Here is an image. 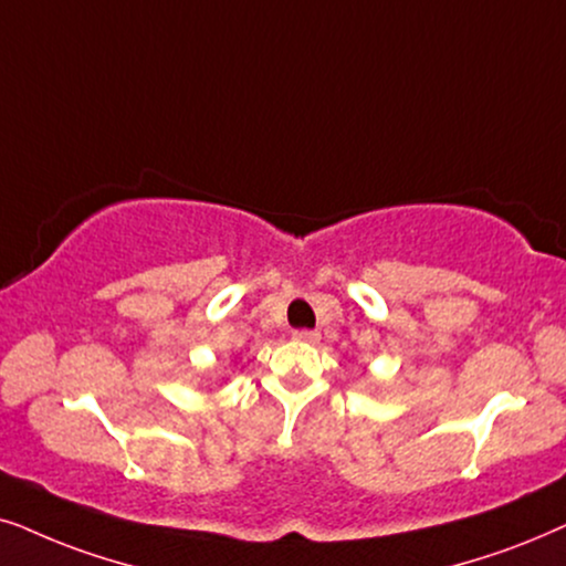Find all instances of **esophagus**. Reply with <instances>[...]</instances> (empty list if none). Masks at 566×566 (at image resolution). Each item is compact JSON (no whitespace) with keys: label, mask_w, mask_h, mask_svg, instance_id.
<instances>
[{"label":"esophagus","mask_w":566,"mask_h":566,"mask_svg":"<svg viewBox=\"0 0 566 566\" xmlns=\"http://www.w3.org/2000/svg\"><path fill=\"white\" fill-rule=\"evenodd\" d=\"M297 338V342H305V344H315L321 338V334L318 331H307V328H300V331H295V334H292Z\"/></svg>","instance_id":"34e87169"}]
</instances>
